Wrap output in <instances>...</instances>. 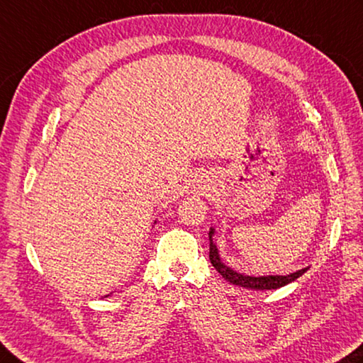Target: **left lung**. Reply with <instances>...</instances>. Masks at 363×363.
<instances>
[{
	"label": "left lung",
	"instance_id": "left-lung-1",
	"mask_svg": "<svg viewBox=\"0 0 363 363\" xmlns=\"http://www.w3.org/2000/svg\"><path fill=\"white\" fill-rule=\"evenodd\" d=\"M213 236H214V228H211L209 230V260H211V263H213V267L217 269V272L222 274V278L227 279L228 282H232V284H235V286L252 289V291H272V289H279L286 284H291L292 281L298 279L303 273L308 272V268H301V269H298V272L291 273L287 276H273L272 274V276H259V278L238 273L222 262L220 255H219V249H217V246L213 241Z\"/></svg>",
	"mask_w": 363,
	"mask_h": 363
}]
</instances>
